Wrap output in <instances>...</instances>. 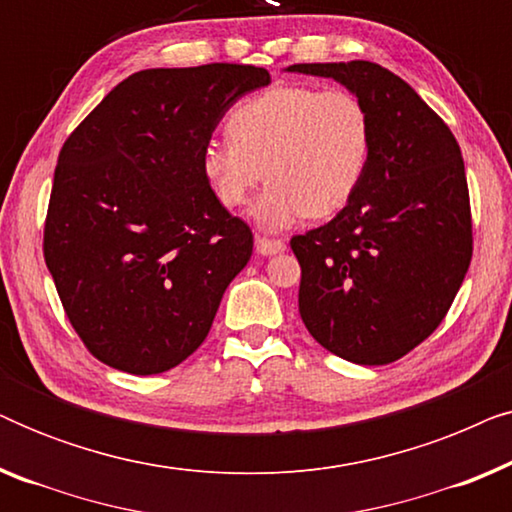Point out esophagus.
<instances>
[{
    "instance_id": "esophagus-1",
    "label": "esophagus",
    "mask_w": 512,
    "mask_h": 512,
    "mask_svg": "<svg viewBox=\"0 0 512 512\" xmlns=\"http://www.w3.org/2000/svg\"><path fill=\"white\" fill-rule=\"evenodd\" d=\"M286 244L282 240H270V237H256V251L261 256H275L282 254Z\"/></svg>"
}]
</instances>
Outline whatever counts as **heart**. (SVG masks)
I'll return each instance as SVG.
<instances>
[{
    "instance_id": "b5f03b06",
    "label": "heart",
    "mask_w": 512,
    "mask_h": 512,
    "mask_svg": "<svg viewBox=\"0 0 512 512\" xmlns=\"http://www.w3.org/2000/svg\"><path fill=\"white\" fill-rule=\"evenodd\" d=\"M230 139H207L200 172L223 207L249 205L263 174L268 191L254 221L279 233L345 209L366 179L373 123L359 97L282 83L230 109Z\"/></svg>"
}]
</instances>
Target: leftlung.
Masks as SVG:
<instances>
[{
    "label": "left lung",
    "instance_id": "8db88e82",
    "mask_svg": "<svg viewBox=\"0 0 512 512\" xmlns=\"http://www.w3.org/2000/svg\"><path fill=\"white\" fill-rule=\"evenodd\" d=\"M286 72L338 81L373 123L370 165L352 202L326 226L293 237L291 249L312 338L345 361L384 366L436 331L471 265L464 158L443 118L375 62Z\"/></svg>",
    "mask_w": 512,
    "mask_h": 512
}]
</instances>
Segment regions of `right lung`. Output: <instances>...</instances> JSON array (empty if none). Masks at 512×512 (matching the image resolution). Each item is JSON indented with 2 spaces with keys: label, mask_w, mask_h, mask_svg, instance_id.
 I'll return each mask as SVG.
<instances>
[{
  "label": "right lung",
  "mask_w": 512,
  "mask_h": 512,
  "mask_svg": "<svg viewBox=\"0 0 512 512\" xmlns=\"http://www.w3.org/2000/svg\"><path fill=\"white\" fill-rule=\"evenodd\" d=\"M268 69L214 62L144 69L67 137L44 258L90 354L132 375L165 373L205 342L254 249L200 172V149Z\"/></svg>",
  "instance_id": "add662e5"
}]
</instances>
